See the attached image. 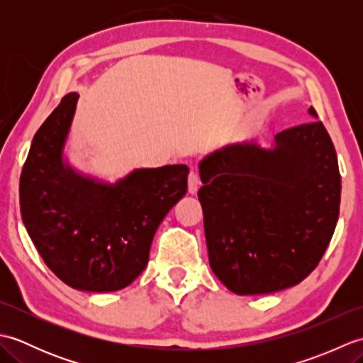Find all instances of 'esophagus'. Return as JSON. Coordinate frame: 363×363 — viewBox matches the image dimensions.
Wrapping results in <instances>:
<instances>
[{"mask_svg":"<svg viewBox=\"0 0 363 363\" xmlns=\"http://www.w3.org/2000/svg\"><path fill=\"white\" fill-rule=\"evenodd\" d=\"M201 186V181H199V176L196 172H190L189 174V194L190 195H196V191Z\"/></svg>","mask_w":363,"mask_h":363,"instance_id":"1","label":"esophagus"}]
</instances>
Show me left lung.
<instances>
[{
    "mask_svg": "<svg viewBox=\"0 0 363 363\" xmlns=\"http://www.w3.org/2000/svg\"><path fill=\"white\" fill-rule=\"evenodd\" d=\"M309 113L317 117L313 107ZM209 264L237 295L293 287L318 265L340 212L334 143L315 120L256 142L228 145L199 162Z\"/></svg>",
    "mask_w": 363,
    "mask_h": 363,
    "instance_id": "8db88e82",
    "label": "left lung"
}]
</instances>
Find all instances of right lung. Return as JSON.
I'll list each match as a JSON object with an SVG mask.
<instances>
[{
    "label": "right lung",
    "instance_id": "add662e5",
    "mask_svg": "<svg viewBox=\"0 0 363 363\" xmlns=\"http://www.w3.org/2000/svg\"><path fill=\"white\" fill-rule=\"evenodd\" d=\"M78 94H68L37 130L20 177V211L45 264L84 291L128 287L150 259L154 234L186 195L187 165L135 168L117 182L74 169L64 148Z\"/></svg>",
    "mask_w": 363,
    "mask_h": 363
}]
</instances>
